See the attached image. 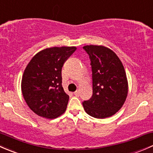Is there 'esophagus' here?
Listing matches in <instances>:
<instances>
[{
	"label": "esophagus",
	"instance_id": "34e87169",
	"mask_svg": "<svg viewBox=\"0 0 153 153\" xmlns=\"http://www.w3.org/2000/svg\"><path fill=\"white\" fill-rule=\"evenodd\" d=\"M74 94L75 96H79V91H76L75 92H74Z\"/></svg>",
	"mask_w": 153,
	"mask_h": 153
}]
</instances>
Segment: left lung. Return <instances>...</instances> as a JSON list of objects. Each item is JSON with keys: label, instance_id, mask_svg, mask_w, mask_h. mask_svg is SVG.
<instances>
[{"label": "left lung", "instance_id": "1", "mask_svg": "<svg viewBox=\"0 0 153 153\" xmlns=\"http://www.w3.org/2000/svg\"><path fill=\"white\" fill-rule=\"evenodd\" d=\"M92 71L93 95L82 102L90 116L105 119L121 109L128 93L127 76L122 62L110 48L102 45H85Z\"/></svg>", "mask_w": 153, "mask_h": 153}]
</instances>
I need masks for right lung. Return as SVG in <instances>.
<instances>
[{
    "mask_svg": "<svg viewBox=\"0 0 153 153\" xmlns=\"http://www.w3.org/2000/svg\"><path fill=\"white\" fill-rule=\"evenodd\" d=\"M76 47H53L37 53L23 73L21 89L34 113L55 119L65 111L69 96L62 86V68Z\"/></svg>",
    "mask_w": 153,
    "mask_h": 153,
    "instance_id": "right-lung-1",
    "label": "right lung"
}]
</instances>
